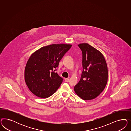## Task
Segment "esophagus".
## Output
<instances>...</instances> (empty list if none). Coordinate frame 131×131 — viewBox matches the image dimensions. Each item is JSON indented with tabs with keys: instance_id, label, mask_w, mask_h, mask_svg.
Wrapping results in <instances>:
<instances>
[{
	"instance_id": "34e87169",
	"label": "esophagus",
	"mask_w": 131,
	"mask_h": 131,
	"mask_svg": "<svg viewBox=\"0 0 131 131\" xmlns=\"http://www.w3.org/2000/svg\"><path fill=\"white\" fill-rule=\"evenodd\" d=\"M65 81L66 82H68L69 81V78H65Z\"/></svg>"
}]
</instances>
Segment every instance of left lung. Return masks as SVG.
Returning <instances> with one entry per match:
<instances>
[{"label": "left lung", "mask_w": 131, "mask_h": 131, "mask_svg": "<svg viewBox=\"0 0 131 131\" xmlns=\"http://www.w3.org/2000/svg\"><path fill=\"white\" fill-rule=\"evenodd\" d=\"M78 46L83 53V70L74 89L77 95L83 100L94 99L107 84V62L102 54L91 45L83 43Z\"/></svg>", "instance_id": "left-lung-1"}]
</instances>
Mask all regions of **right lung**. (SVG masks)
Listing matches in <instances>:
<instances>
[{
    "label": "right lung",
    "mask_w": 131,
    "mask_h": 131,
    "mask_svg": "<svg viewBox=\"0 0 131 131\" xmlns=\"http://www.w3.org/2000/svg\"><path fill=\"white\" fill-rule=\"evenodd\" d=\"M71 44H52L40 48L29 59L24 79L30 90L40 98H48L59 88L63 79L56 72L60 60Z\"/></svg>",
    "instance_id": "add662e5"
}]
</instances>
